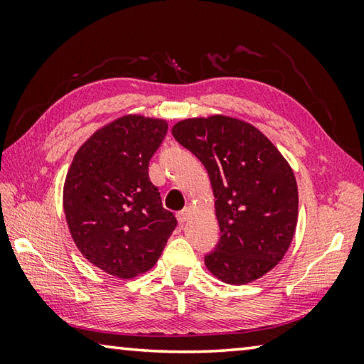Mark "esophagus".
<instances>
[{"mask_svg":"<svg viewBox=\"0 0 364 364\" xmlns=\"http://www.w3.org/2000/svg\"><path fill=\"white\" fill-rule=\"evenodd\" d=\"M189 217H191V207H186L183 208L181 212H178V221H180V223H186Z\"/></svg>","mask_w":364,"mask_h":364,"instance_id":"1","label":"esophagus"}]
</instances>
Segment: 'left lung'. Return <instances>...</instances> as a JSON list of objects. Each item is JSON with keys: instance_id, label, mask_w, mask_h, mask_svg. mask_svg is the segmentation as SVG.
<instances>
[{"instance_id": "left-lung-1", "label": "left lung", "mask_w": 364, "mask_h": 364, "mask_svg": "<svg viewBox=\"0 0 364 364\" xmlns=\"http://www.w3.org/2000/svg\"><path fill=\"white\" fill-rule=\"evenodd\" d=\"M171 134L210 178L221 236L205 257L207 269L234 286L262 278L286 255L297 228L292 167L257 127L236 117L184 119Z\"/></svg>"}]
</instances>
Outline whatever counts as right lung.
<instances>
[{
    "instance_id": "right-lung-1",
    "label": "right lung",
    "mask_w": 364,
    "mask_h": 364,
    "mask_svg": "<svg viewBox=\"0 0 364 364\" xmlns=\"http://www.w3.org/2000/svg\"><path fill=\"white\" fill-rule=\"evenodd\" d=\"M167 130L164 119L122 115L78 147L67 171L63 204L73 242L115 278L149 271L176 228L147 173Z\"/></svg>"
}]
</instances>
